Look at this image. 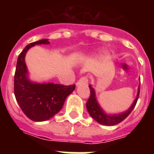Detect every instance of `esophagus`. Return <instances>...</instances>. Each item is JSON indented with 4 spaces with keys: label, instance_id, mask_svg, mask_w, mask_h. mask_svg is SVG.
<instances>
[{
    "label": "esophagus",
    "instance_id": "1",
    "mask_svg": "<svg viewBox=\"0 0 154 154\" xmlns=\"http://www.w3.org/2000/svg\"><path fill=\"white\" fill-rule=\"evenodd\" d=\"M82 84H85V85L88 84V79H87V77H82V78H80L79 81L77 82V86H78V85Z\"/></svg>",
    "mask_w": 154,
    "mask_h": 154
}]
</instances>
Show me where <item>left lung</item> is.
<instances>
[{
    "instance_id": "1",
    "label": "left lung",
    "mask_w": 154,
    "mask_h": 154,
    "mask_svg": "<svg viewBox=\"0 0 154 154\" xmlns=\"http://www.w3.org/2000/svg\"><path fill=\"white\" fill-rule=\"evenodd\" d=\"M89 87L90 89V97L86 103L87 110L90 116L97 122H98L99 124L104 125H114L118 124L122 121H124L130 114V112L133 111L135 107L137 99H138L139 93H140V85H139L136 99L134 100L131 106L129 108V109L123 112L117 113H117L116 114H108L99 105L98 101L97 100L96 93H95L94 88L91 86V85H89Z\"/></svg>"
}]
</instances>
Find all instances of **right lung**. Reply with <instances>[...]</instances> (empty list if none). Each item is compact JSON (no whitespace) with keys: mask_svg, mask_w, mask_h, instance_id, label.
<instances>
[{"mask_svg":"<svg viewBox=\"0 0 154 154\" xmlns=\"http://www.w3.org/2000/svg\"><path fill=\"white\" fill-rule=\"evenodd\" d=\"M49 45L48 39L30 43L17 58L14 76V94L23 112L34 122L50 119L62 109L65 99L75 89V85L65 86L54 83H37L29 79L25 64L26 53L36 45Z\"/></svg>","mask_w":154,"mask_h":154,"instance_id":"1","label":"right lung"}]
</instances>
